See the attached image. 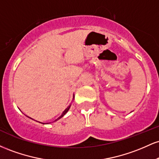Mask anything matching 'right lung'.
<instances>
[{
    "instance_id": "1",
    "label": "right lung",
    "mask_w": 159,
    "mask_h": 159,
    "mask_svg": "<svg viewBox=\"0 0 159 159\" xmlns=\"http://www.w3.org/2000/svg\"><path fill=\"white\" fill-rule=\"evenodd\" d=\"M69 108H70V105H69V106L68 107H67V108H66V110H65L64 111H63V114H62V115H61V116H60V117H58V118H57V120H55V121H57V120L61 119V117H63V116H64V115H65L66 114V112H67V111H69Z\"/></svg>"
}]
</instances>
